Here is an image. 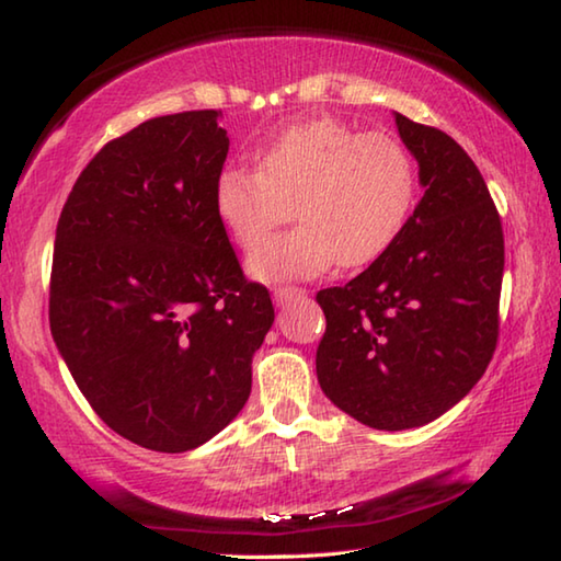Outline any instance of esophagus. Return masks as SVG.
<instances>
[{
  "instance_id": "1",
  "label": "esophagus",
  "mask_w": 561,
  "mask_h": 561,
  "mask_svg": "<svg viewBox=\"0 0 561 561\" xmlns=\"http://www.w3.org/2000/svg\"><path fill=\"white\" fill-rule=\"evenodd\" d=\"M272 297H274V301H277V307H284V304L291 301V299L307 297V289H301V287H274Z\"/></svg>"
}]
</instances>
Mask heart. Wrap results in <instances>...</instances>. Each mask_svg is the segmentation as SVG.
Here are the masks:
<instances>
[{
  "instance_id": "1",
  "label": "heart",
  "mask_w": 561,
  "mask_h": 561,
  "mask_svg": "<svg viewBox=\"0 0 561 561\" xmlns=\"http://www.w3.org/2000/svg\"><path fill=\"white\" fill-rule=\"evenodd\" d=\"M416 167L400 139L341 119L289 127L262 151L257 169L226 167L213 203L242 250H254L297 213L301 226L274 238L248 262L252 277H313L339 262L368 267L390 250L410 220Z\"/></svg>"
}]
</instances>
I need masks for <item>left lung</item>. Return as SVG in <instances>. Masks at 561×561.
Returning a JSON list of instances; mask_svg holds the SVG:
<instances>
[{
	"label": "left lung",
	"mask_w": 561,
	"mask_h": 561,
	"mask_svg": "<svg viewBox=\"0 0 561 561\" xmlns=\"http://www.w3.org/2000/svg\"><path fill=\"white\" fill-rule=\"evenodd\" d=\"M424 196L402 236L345 287L321 289L316 375L325 397L373 430L442 416L481 380L497 343L503 226L461 145L397 112Z\"/></svg>",
	"instance_id": "1"
}]
</instances>
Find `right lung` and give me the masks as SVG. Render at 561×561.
Returning <instances> with one entry per match:
<instances>
[{"mask_svg": "<svg viewBox=\"0 0 561 561\" xmlns=\"http://www.w3.org/2000/svg\"><path fill=\"white\" fill-rule=\"evenodd\" d=\"M220 117L176 112L107 141L56 228L50 333L100 420L151 451L196 449L236 420L274 321L213 203Z\"/></svg>", "mask_w": 561, "mask_h": 561, "instance_id": "right-lung-1", "label": "right lung"}]
</instances>
